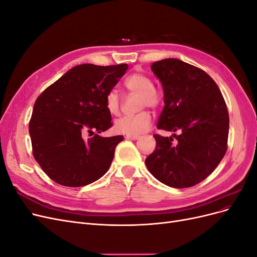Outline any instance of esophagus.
Returning a JSON list of instances; mask_svg holds the SVG:
<instances>
[{"label": "esophagus", "instance_id": "obj_1", "mask_svg": "<svg viewBox=\"0 0 257 257\" xmlns=\"http://www.w3.org/2000/svg\"><path fill=\"white\" fill-rule=\"evenodd\" d=\"M125 138L130 139V141H137L139 136H137V135H125Z\"/></svg>", "mask_w": 257, "mask_h": 257}]
</instances>
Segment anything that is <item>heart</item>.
Here are the masks:
<instances>
[{"instance_id":"1","label":"heart","mask_w":257,"mask_h":257,"mask_svg":"<svg viewBox=\"0 0 257 257\" xmlns=\"http://www.w3.org/2000/svg\"><path fill=\"white\" fill-rule=\"evenodd\" d=\"M124 87L130 92L142 94V105L150 108H158L161 104L162 96L160 93L153 89V82L147 75L143 73H134L126 77L123 82ZM105 106L107 111L112 115L120 111V97L116 90L112 89L107 93L105 98ZM152 123L151 114L148 111H143L135 115H124L114 122V130L121 134L141 135L150 128Z\"/></svg>"}]
</instances>
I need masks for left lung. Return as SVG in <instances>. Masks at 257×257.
<instances>
[{
    "instance_id": "left-lung-1",
    "label": "left lung",
    "mask_w": 257,
    "mask_h": 257,
    "mask_svg": "<svg viewBox=\"0 0 257 257\" xmlns=\"http://www.w3.org/2000/svg\"><path fill=\"white\" fill-rule=\"evenodd\" d=\"M151 71L164 92L157 127L180 134L153 135L157 147L146 165L162 183L190 188L205 180L226 153L227 107L214 80L195 66L164 59L152 63Z\"/></svg>"
}]
</instances>
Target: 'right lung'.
Returning <instances> with one entry per match:
<instances>
[{"instance_id": "right-lung-1", "label": "right lung", "mask_w": 257, "mask_h": 257, "mask_svg": "<svg viewBox=\"0 0 257 257\" xmlns=\"http://www.w3.org/2000/svg\"><path fill=\"white\" fill-rule=\"evenodd\" d=\"M126 69L127 64L77 65L37 97L29 133L34 159L54 182L84 186L109 169L123 136L98 134L112 126L105 98Z\"/></svg>"}]
</instances>
